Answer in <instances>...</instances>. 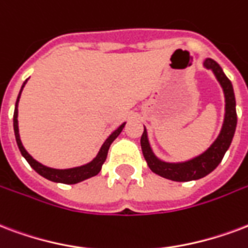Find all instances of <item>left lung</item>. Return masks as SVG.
<instances>
[{
  "label": "left lung",
  "instance_id": "1",
  "mask_svg": "<svg viewBox=\"0 0 248 248\" xmlns=\"http://www.w3.org/2000/svg\"><path fill=\"white\" fill-rule=\"evenodd\" d=\"M202 66L213 72L215 77L222 87L223 96H225V116H223L222 128L219 135L213 141V144L206 149L205 152L199 154L184 162H166L162 161L154 154L148 139V132L144 126V133L141 136V149L149 169L154 174L162 178L174 180V182H191V180L202 179L222 161L225 153L228 152L229 146L237 128V111H235V95L230 79H229L222 68L215 60L205 59Z\"/></svg>",
  "mask_w": 248,
  "mask_h": 248
}]
</instances>
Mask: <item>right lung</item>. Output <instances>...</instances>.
I'll use <instances>...</instances> for the list:
<instances>
[{
	"label": "right lung",
	"instance_id": "obj_1",
	"mask_svg": "<svg viewBox=\"0 0 248 248\" xmlns=\"http://www.w3.org/2000/svg\"><path fill=\"white\" fill-rule=\"evenodd\" d=\"M26 79L22 85V89L19 91V95L16 98V109H14V117H13V125H14V133H16V145L20 150V154L26 158V161L29 162V165L32 167L33 170L36 171L39 175H42L43 178L46 179L51 180V182H56V183H64V184H76L79 183L82 180H86L89 178H93L95 175L99 174L100 169L103 166L104 161L107 158V153H108V149L111 146L115 139L117 136L120 135L123 131V128L125 126V123H123L122 125L117 126L116 129L111 133V135L107 137V140L104 141L102 148L99 149V152L96 154V157L90 161L86 165H82V166L77 167H72V169H52V167L44 166L42 165L40 162H38L36 159H33L31 155L29 154V152L26 150L22 141H20L19 137V128H18V103H19V98L20 94H22V90L25 87Z\"/></svg>",
	"mask_w": 248,
	"mask_h": 248
}]
</instances>
